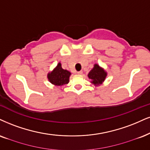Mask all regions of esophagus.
<instances>
[{"mask_svg":"<svg viewBox=\"0 0 150 150\" xmlns=\"http://www.w3.org/2000/svg\"><path fill=\"white\" fill-rule=\"evenodd\" d=\"M77 74H83V71H77L76 72Z\"/></svg>","mask_w":150,"mask_h":150,"instance_id":"34e87169","label":"esophagus"}]
</instances>
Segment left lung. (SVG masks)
Masks as SVG:
<instances>
[{
  "label": "left lung",
  "instance_id": "left-lung-1",
  "mask_svg": "<svg viewBox=\"0 0 150 150\" xmlns=\"http://www.w3.org/2000/svg\"><path fill=\"white\" fill-rule=\"evenodd\" d=\"M88 76L91 80L90 83L95 86H99L104 82L107 76V72L98 64H94L93 68L88 73Z\"/></svg>",
  "mask_w": 150,
  "mask_h": 150
}]
</instances>
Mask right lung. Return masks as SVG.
I'll use <instances>...</instances> for the list:
<instances>
[{
    "mask_svg": "<svg viewBox=\"0 0 150 150\" xmlns=\"http://www.w3.org/2000/svg\"><path fill=\"white\" fill-rule=\"evenodd\" d=\"M71 72L62 68L60 62H58L57 66L52 71L47 74V79L51 84L55 86H62L69 82V77Z\"/></svg>",
    "mask_w": 150,
    "mask_h": 150,
    "instance_id": "add662e5",
    "label": "right lung"
}]
</instances>
